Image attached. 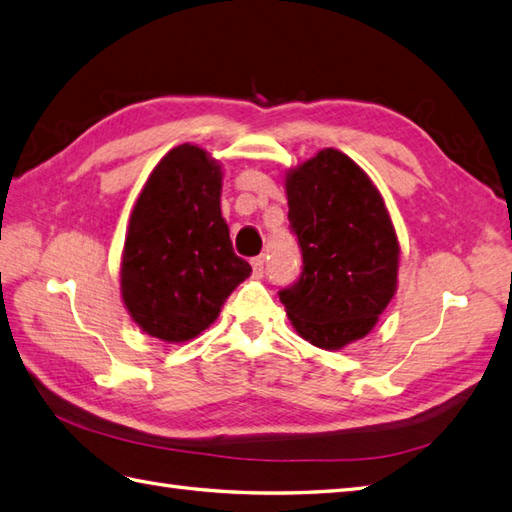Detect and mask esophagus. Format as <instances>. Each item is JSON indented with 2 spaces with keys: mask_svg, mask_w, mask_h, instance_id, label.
I'll return each instance as SVG.
<instances>
[{
  "mask_svg": "<svg viewBox=\"0 0 512 512\" xmlns=\"http://www.w3.org/2000/svg\"><path fill=\"white\" fill-rule=\"evenodd\" d=\"M251 266H253V275L255 277H264V270H266V259L264 257H253Z\"/></svg>",
  "mask_w": 512,
  "mask_h": 512,
  "instance_id": "esophagus-1",
  "label": "esophagus"
}]
</instances>
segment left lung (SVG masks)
Here are the masks:
<instances>
[{
    "mask_svg": "<svg viewBox=\"0 0 512 512\" xmlns=\"http://www.w3.org/2000/svg\"><path fill=\"white\" fill-rule=\"evenodd\" d=\"M285 189L303 266L279 299L299 336L342 349L375 327L395 294V229L371 178L334 148L294 168Z\"/></svg>",
    "mask_w": 512,
    "mask_h": 512,
    "instance_id": "8db88e82",
    "label": "left lung"
}]
</instances>
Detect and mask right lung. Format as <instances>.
<instances>
[{
	"label": "right lung",
	"mask_w": 512,
	"mask_h": 512,
	"mask_svg": "<svg viewBox=\"0 0 512 512\" xmlns=\"http://www.w3.org/2000/svg\"><path fill=\"white\" fill-rule=\"evenodd\" d=\"M220 189V165L183 144L165 154L139 194L124 244L122 299L154 338H196L251 275L233 251Z\"/></svg>",
	"instance_id": "add662e5"
}]
</instances>
